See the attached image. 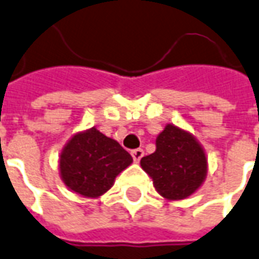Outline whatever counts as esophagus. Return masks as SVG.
Returning a JSON list of instances; mask_svg holds the SVG:
<instances>
[{
    "label": "esophagus",
    "mask_w": 259,
    "mask_h": 259,
    "mask_svg": "<svg viewBox=\"0 0 259 259\" xmlns=\"http://www.w3.org/2000/svg\"><path fill=\"white\" fill-rule=\"evenodd\" d=\"M131 155H132V158H134V161H135L136 163H138V162H139L140 159L143 158L144 151H143V150H142V148H136V150H132Z\"/></svg>",
    "instance_id": "1"
}]
</instances>
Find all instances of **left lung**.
I'll use <instances>...</instances> for the list:
<instances>
[{"label":"left lung","instance_id":"8db88e82","mask_svg":"<svg viewBox=\"0 0 259 259\" xmlns=\"http://www.w3.org/2000/svg\"><path fill=\"white\" fill-rule=\"evenodd\" d=\"M155 151L140 159L162 197L177 201L189 197L205 181L208 161L204 148L190 132L167 124L157 136Z\"/></svg>","mask_w":259,"mask_h":259}]
</instances>
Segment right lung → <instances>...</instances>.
Returning <instances> with one entry per match:
<instances>
[{
  "instance_id": "1",
  "label": "right lung",
  "mask_w": 259,
  "mask_h": 259,
  "mask_svg": "<svg viewBox=\"0 0 259 259\" xmlns=\"http://www.w3.org/2000/svg\"><path fill=\"white\" fill-rule=\"evenodd\" d=\"M132 157L96 127L74 134L59 157V174L71 192L96 198L107 193Z\"/></svg>"
}]
</instances>
